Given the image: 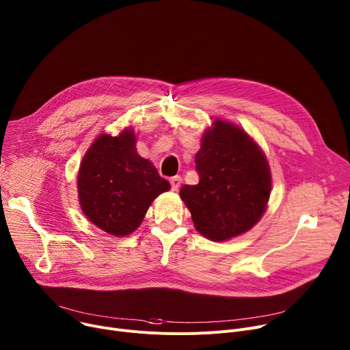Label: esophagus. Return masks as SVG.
<instances>
[{
    "mask_svg": "<svg viewBox=\"0 0 350 350\" xmlns=\"http://www.w3.org/2000/svg\"><path fill=\"white\" fill-rule=\"evenodd\" d=\"M170 183H171V189L172 190H178L179 189V186H180V183H182V178L180 176H172L171 179H170Z\"/></svg>",
    "mask_w": 350,
    "mask_h": 350,
    "instance_id": "obj_1",
    "label": "esophagus"
}]
</instances>
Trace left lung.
Wrapping results in <instances>:
<instances>
[{
  "instance_id": "8db88e82",
  "label": "left lung",
  "mask_w": 350,
  "mask_h": 350,
  "mask_svg": "<svg viewBox=\"0 0 350 350\" xmlns=\"http://www.w3.org/2000/svg\"><path fill=\"white\" fill-rule=\"evenodd\" d=\"M198 185H183L179 196L196 229L211 241L249 230L262 215L271 191V174L262 151L237 125L214 121L198 151Z\"/></svg>"
}]
</instances>
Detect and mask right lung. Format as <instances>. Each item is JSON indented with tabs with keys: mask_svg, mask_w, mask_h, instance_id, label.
<instances>
[{
	"mask_svg": "<svg viewBox=\"0 0 350 350\" xmlns=\"http://www.w3.org/2000/svg\"><path fill=\"white\" fill-rule=\"evenodd\" d=\"M131 129L120 136L103 135L92 144L77 175L79 202L85 215L113 237H125L140 225L167 179L136 151Z\"/></svg>",
	"mask_w": 350,
	"mask_h": 350,
	"instance_id": "add662e5",
	"label": "right lung"
}]
</instances>
